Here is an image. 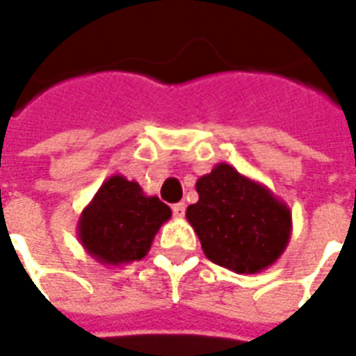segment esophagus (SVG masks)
I'll return each mask as SVG.
<instances>
[{"label": "esophagus", "mask_w": 356, "mask_h": 356, "mask_svg": "<svg viewBox=\"0 0 356 356\" xmlns=\"http://www.w3.org/2000/svg\"><path fill=\"white\" fill-rule=\"evenodd\" d=\"M185 209H186L185 202H179V204L173 206V216L177 217V219H183V217H185Z\"/></svg>", "instance_id": "obj_1"}]
</instances>
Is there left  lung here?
<instances>
[{"label":"left lung","mask_w":356,"mask_h":356,"mask_svg":"<svg viewBox=\"0 0 356 356\" xmlns=\"http://www.w3.org/2000/svg\"><path fill=\"white\" fill-rule=\"evenodd\" d=\"M198 202L186 221L209 261L240 275L261 273L284 254L291 234V211L267 186L217 163L196 181Z\"/></svg>","instance_id":"1"}]
</instances>
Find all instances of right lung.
Segmentation results:
<instances>
[{"mask_svg": "<svg viewBox=\"0 0 356 356\" xmlns=\"http://www.w3.org/2000/svg\"><path fill=\"white\" fill-rule=\"evenodd\" d=\"M170 217V206L158 196H147L139 183L110 175L81 211L78 238L101 265L122 267L148 254L156 232Z\"/></svg>", "mask_w": 356, "mask_h": 356, "instance_id": "add662e5", "label": "right lung"}]
</instances>
